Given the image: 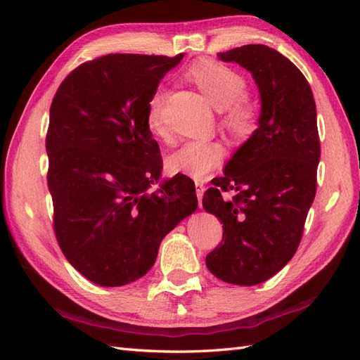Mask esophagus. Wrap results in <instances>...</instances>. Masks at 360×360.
<instances>
[{"instance_id": "esophagus-1", "label": "esophagus", "mask_w": 360, "mask_h": 360, "mask_svg": "<svg viewBox=\"0 0 360 360\" xmlns=\"http://www.w3.org/2000/svg\"><path fill=\"white\" fill-rule=\"evenodd\" d=\"M195 186H196V196H198V201L201 202V200H202V195H204V190H205V187H204V184L202 182H195Z\"/></svg>"}]
</instances>
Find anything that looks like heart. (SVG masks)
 Here are the masks:
<instances>
[{
	"label": "heart",
	"instance_id": "1",
	"mask_svg": "<svg viewBox=\"0 0 360 360\" xmlns=\"http://www.w3.org/2000/svg\"><path fill=\"white\" fill-rule=\"evenodd\" d=\"M187 79L196 85L213 108L223 112V124L236 139H246L257 128V111L246 94V80L240 72L215 60H200L188 68ZM164 93L156 91L150 97L147 124L153 133L167 137L160 119ZM224 151L218 142L188 141L172 153L167 165L173 173H184L195 179H204L223 162Z\"/></svg>",
	"mask_w": 360,
	"mask_h": 360
}]
</instances>
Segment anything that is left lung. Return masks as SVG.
I'll return each instance as SVG.
<instances>
[{"mask_svg":"<svg viewBox=\"0 0 360 360\" xmlns=\"http://www.w3.org/2000/svg\"><path fill=\"white\" fill-rule=\"evenodd\" d=\"M218 58L252 74L262 112L224 176L204 193L202 207L219 218L224 231L205 264L219 280L254 286L281 271L300 244L317 188L316 102L300 70L269 46L246 44L219 52ZM229 189L236 196L224 200Z\"/></svg>","mask_w":360,"mask_h":360,"instance_id":"1","label":"left lung"}]
</instances>
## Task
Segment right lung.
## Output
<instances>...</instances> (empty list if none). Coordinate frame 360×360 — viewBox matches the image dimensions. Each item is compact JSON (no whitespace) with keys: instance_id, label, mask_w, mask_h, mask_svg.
I'll return each mask as SVG.
<instances>
[{"instance_id":"add662e5","label":"right lung","mask_w":360,"mask_h":360,"mask_svg":"<svg viewBox=\"0 0 360 360\" xmlns=\"http://www.w3.org/2000/svg\"><path fill=\"white\" fill-rule=\"evenodd\" d=\"M182 58L108 53L75 68L53 96L46 136L53 231L68 262L96 285L143 277L164 236L198 207L186 174L148 192L162 173L148 102Z\"/></svg>"}]
</instances>
